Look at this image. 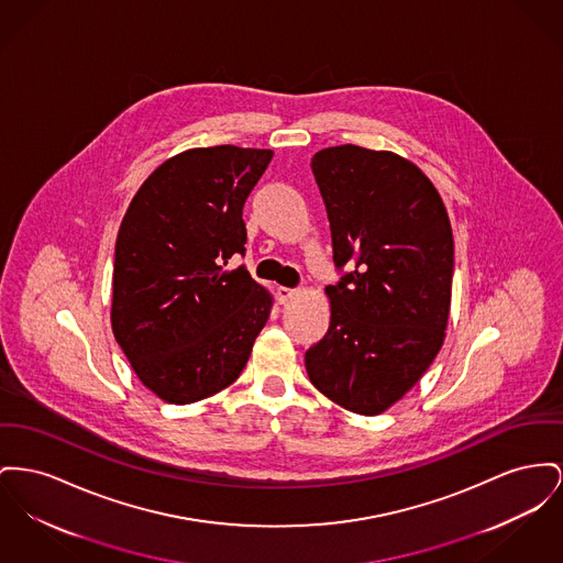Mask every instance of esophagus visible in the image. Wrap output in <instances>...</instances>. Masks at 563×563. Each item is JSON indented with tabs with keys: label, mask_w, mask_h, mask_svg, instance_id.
I'll return each instance as SVG.
<instances>
[{
	"label": "esophagus",
	"mask_w": 563,
	"mask_h": 563,
	"mask_svg": "<svg viewBox=\"0 0 563 563\" xmlns=\"http://www.w3.org/2000/svg\"><path fill=\"white\" fill-rule=\"evenodd\" d=\"M298 289H289V287H278V299L285 303V301H291V299L298 296Z\"/></svg>",
	"instance_id": "1"
}]
</instances>
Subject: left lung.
Masks as SVG:
<instances>
[{"label":"left lung","mask_w":563,"mask_h":563,"mask_svg":"<svg viewBox=\"0 0 563 563\" xmlns=\"http://www.w3.org/2000/svg\"><path fill=\"white\" fill-rule=\"evenodd\" d=\"M330 219L333 262L355 265L325 287L330 330L308 349L310 383L374 417L428 372L444 344L453 291V230L430 178L391 151L355 144L312 157Z\"/></svg>","instance_id":"obj_1"}]
</instances>
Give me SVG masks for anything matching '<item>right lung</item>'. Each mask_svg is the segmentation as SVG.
Masks as SVG:
<instances>
[{
	"label": "right lung",
	"mask_w": 563,
	"mask_h": 563,
	"mask_svg": "<svg viewBox=\"0 0 563 563\" xmlns=\"http://www.w3.org/2000/svg\"><path fill=\"white\" fill-rule=\"evenodd\" d=\"M274 153L232 144L166 159L121 221L110 323L135 376L167 404L230 387L274 306L244 265L242 208Z\"/></svg>",
	"instance_id": "obj_1"
}]
</instances>
